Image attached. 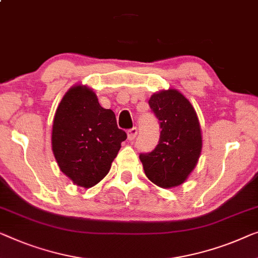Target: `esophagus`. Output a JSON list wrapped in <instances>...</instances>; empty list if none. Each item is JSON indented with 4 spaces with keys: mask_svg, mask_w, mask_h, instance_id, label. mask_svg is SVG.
Instances as JSON below:
<instances>
[{
    "mask_svg": "<svg viewBox=\"0 0 258 258\" xmlns=\"http://www.w3.org/2000/svg\"><path fill=\"white\" fill-rule=\"evenodd\" d=\"M126 134H128V140L129 141H134V140H135L136 135H137V128H135V126H134V128L129 129L128 132H126Z\"/></svg>",
    "mask_w": 258,
    "mask_h": 258,
    "instance_id": "obj_1",
    "label": "esophagus"
}]
</instances>
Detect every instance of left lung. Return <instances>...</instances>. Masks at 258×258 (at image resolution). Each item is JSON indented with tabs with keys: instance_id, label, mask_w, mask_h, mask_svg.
Segmentation results:
<instances>
[{
	"instance_id": "obj_1",
	"label": "left lung",
	"mask_w": 258,
	"mask_h": 258,
	"mask_svg": "<svg viewBox=\"0 0 258 258\" xmlns=\"http://www.w3.org/2000/svg\"><path fill=\"white\" fill-rule=\"evenodd\" d=\"M149 106L162 129L158 144L141 154L144 172L163 188L182 184L196 167L203 140L197 113L187 99L175 89L156 93Z\"/></svg>"
}]
</instances>
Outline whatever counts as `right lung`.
I'll use <instances>...</instances> for the list:
<instances>
[{
  "label": "right lung",
  "instance_id": "right-lung-1",
  "mask_svg": "<svg viewBox=\"0 0 258 258\" xmlns=\"http://www.w3.org/2000/svg\"><path fill=\"white\" fill-rule=\"evenodd\" d=\"M125 140L114 111L100 106L86 86L72 87L59 103L52 150L61 172L76 185L89 188L102 180Z\"/></svg>",
  "mask_w": 258,
  "mask_h": 258
}]
</instances>
